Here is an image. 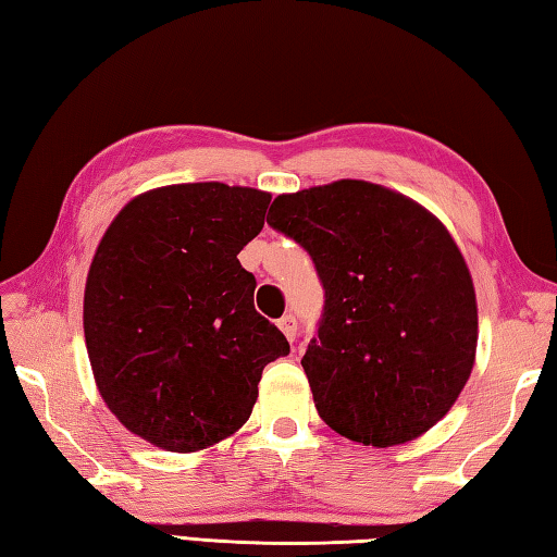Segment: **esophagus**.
Masks as SVG:
<instances>
[{
	"mask_svg": "<svg viewBox=\"0 0 557 557\" xmlns=\"http://www.w3.org/2000/svg\"><path fill=\"white\" fill-rule=\"evenodd\" d=\"M278 329L283 332V336L288 338V342H295V334H298V320H295L293 314H283L278 320Z\"/></svg>",
	"mask_w": 557,
	"mask_h": 557,
	"instance_id": "1",
	"label": "esophagus"
}]
</instances>
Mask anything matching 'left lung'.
<instances>
[{"instance_id":"left-lung-1","label":"left lung","mask_w":557,"mask_h":557,"mask_svg":"<svg viewBox=\"0 0 557 557\" xmlns=\"http://www.w3.org/2000/svg\"><path fill=\"white\" fill-rule=\"evenodd\" d=\"M267 221L308 249L324 283L305 350L322 421L362 447L428 433L467 387L479 346L471 271L423 203L366 180L278 195Z\"/></svg>"}]
</instances>
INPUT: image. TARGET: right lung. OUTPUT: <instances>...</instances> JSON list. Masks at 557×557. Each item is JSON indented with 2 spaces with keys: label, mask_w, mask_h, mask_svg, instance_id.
Instances as JSON below:
<instances>
[{
  "label": "right lung",
  "mask_w": 557,
  "mask_h": 557,
  "mask_svg": "<svg viewBox=\"0 0 557 557\" xmlns=\"http://www.w3.org/2000/svg\"><path fill=\"white\" fill-rule=\"evenodd\" d=\"M269 201L255 187L165 185L124 203L100 237L84 290L90 370L110 413L158 449L235 435L267 362L288 356L237 262Z\"/></svg>",
  "instance_id": "obj_1"
}]
</instances>
